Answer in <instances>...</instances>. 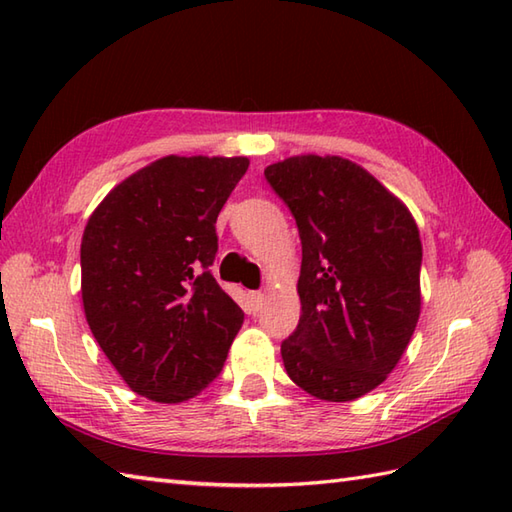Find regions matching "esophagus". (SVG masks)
Segmentation results:
<instances>
[{
	"label": "esophagus",
	"mask_w": 512,
	"mask_h": 512,
	"mask_svg": "<svg viewBox=\"0 0 512 512\" xmlns=\"http://www.w3.org/2000/svg\"><path fill=\"white\" fill-rule=\"evenodd\" d=\"M264 292H250V303H253V308L259 310L264 306Z\"/></svg>",
	"instance_id": "obj_1"
}]
</instances>
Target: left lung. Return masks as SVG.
Listing matches in <instances>:
<instances>
[{
	"instance_id": "8db88e82",
	"label": "left lung",
	"mask_w": 512,
	"mask_h": 512,
	"mask_svg": "<svg viewBox=\"0 0 512 512\" xmlns=\"http://www.w3.org/2000/svg\"><path fill=\"white\" fill-rule=\"evenodd\" d=\"M264 176L301 237V317L281 343L286 372L319 400L361 398L391 374L416 330V220L372 173L339 156H292Z\"/></svg>"
}]
</instances>
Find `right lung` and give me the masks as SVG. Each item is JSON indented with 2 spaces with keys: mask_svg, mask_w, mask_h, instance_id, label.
<instances>
[{
  "mask_svg": "<svg viewBox=\"0 0 512 512\" xmlns=\"http://www.w3.org/2000/svg\"><path fill=\"white\" fill-rule=\"evenodd\" d=\"M248 158L167 156L105 195L81 242V297L96 343L129 389L198 396L220 376L244 312L209 266L215 222Z\"/></svg>",
  "mask_w": 512,
  "mask_h": 512,
  "instance_id": "1",
  "label": "right lung"
}]
</instances>
